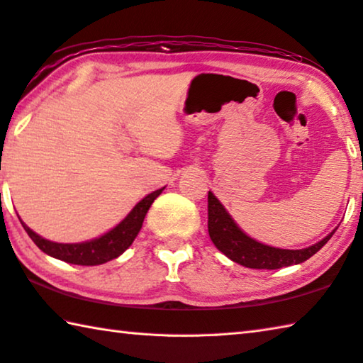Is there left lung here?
<instances>
[{"label":"left lung","mask_w":363,"mask_h":363,"mask_svg":"<svg viewBox=\"0 0 363 363\" xmlns=\"http://www.w3.org/2000/svg\"><path fill=\"white\" fill-rule=\"evenodd\" d=\"M335 230L324 240L306 249L289 250L265 246L259 241L249 238L246 233H242L225 208L222 206V203L211 192L208 194V232L211 240L230 260L247 268L278 269L305 262L332 238Z\"/></svg>","instance_id":"left-lung-1"}]
</instances>
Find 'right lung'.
Masks as SVG:
<instances>
[{
    "label": "right lung",
    "mask_w": 363,
    "mask_h": 363,
    "mask_svg": "<svg viewBox=\"0 0 363 363\" xmlns=\"http://www.w3.org/2000/svg\"><path fill=\"white\" fill-rule=\"evenodd\" d=\"M162 190L163 189L155 190V192L144 196L117 227H114L106 235L100 236V238L87 242H79V245L52 242L49 240H44L43 236L36 235L33 230L26 227L23 222L22 225L30 238L35 241V245L48 255L55 257L58 260L74 263V265H101V263H106L116 259V257L125 252V250L131 246V242L135 241L136 235L140 233L144 217H146L150 204H152L157 196L162 194Z\"/></svg>",
    "instance_id": "obj_1"
}]
</instances>
